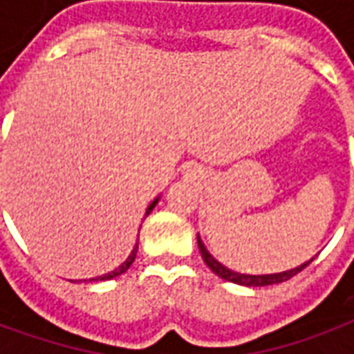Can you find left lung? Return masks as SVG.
<instances>
[{"mask_svg":"<svg viewBox=\"0 0 354 354\" xmlns=\"http://www.w3.org/2000/svg\"><path fill=\"white\" fill-rule=\"evenodd\" d=\"M197 245H199L203 260H205V263L212 269V273L218 274V277L223 279V281L235 282V284H241V286H269V284H279V282H284V281H288V279H292V277L299 273V271H304L305 267L315 260V258H311L309 261H304L301 266L294 267V269H288V271H281V273L246 274V273H237V271H231V269H227L225 266H222V263L216 260L212 254L208 252L207 246H205V243L201 241L199 235H197Z\"/></svg>","mask_w":354,"mask_h":354,"instance_id":"obj_1","label":"left lung"}]
</instances>
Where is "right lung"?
<instances>
[{
	"label": "right lung",
	"mask_w": 354,
	"mask_h": 354,
	"mask_svg": "<svg viewBox=\"0 0 354 354\" xmlns=\"http://www.w3.org/2000/svg\"><path fill=\"white\" fill-rule=\"evenodd\" d=\"M159 199H161V195H159V197H155V199L151 201V203H149V207L146 208V216L151 214V210H153L155 205L159 203ZM146 216H144V218H146ZM136 252H138V243H136V245H134V248H132L131 256H129V258H127V260H124L123 263H121V266L117 267V269H113V271H109V273H106V274H100V277H94V279H88V282L109 281V279H115V277H119V274H123L124 271H127V269H129V267L132 266V261H134V258H136ZM85 282H87V281H85Z\"/></svg>",
	"instance_id": "right-lung-1"
}]
</instances>
